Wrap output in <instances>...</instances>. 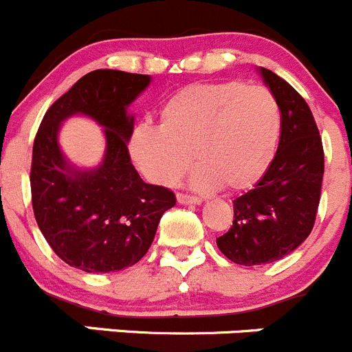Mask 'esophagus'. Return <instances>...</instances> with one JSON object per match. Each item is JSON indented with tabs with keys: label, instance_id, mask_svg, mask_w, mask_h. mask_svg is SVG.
Returning a JSON list of instances; mask_svg holds the SVG:
<instances>
[{
	"label": "esophagus",
	"instance_id": "obj_1",
	"mask_svg": "<svg viewBox=\"0 0 352 352\" xmlns=\"http://www.w3.org/2000/svg\"><path fill=\"white\" fill-rule=\"evenodd\" d=\"M177 201L181 205H200L201 198L200 197H193V195H186V193H177L176 195Z\"/></svg>",
	"mask_w": 352,
	"mask_h": 352
}]
</instances>
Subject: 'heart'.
<instances>
[{
	"label": "heart",
	"instance_id": "heart-1",
	"mask_svg": "<svg viewBox=\"0 0 352 352\" xmlns=\"http://www.w3.org/2000/svg\"><path fill=\"white\" fill-rule=\"evenodd\" d=\"M280 131V106L267 87L238 80L195 83L166 99L159 126L135 128L128 147L151 183L171 186L195 159V186L239 193L269 171Z\"/></svg>",
	"mask_w": 352,
	"mask_h": 352
}]
</instances>
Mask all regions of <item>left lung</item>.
I'll list each match as a JSON object with an SVG mask.
<instances>
[{
  "mask_svg": "<svg viewBox=\"0 0 352 352\" xmlns=\"http://www.w3.org/2000/svg\"><path fill=\"white\" fill-rule=\"evenodd\" d=\"M258 72L283 113L279 147L265 176L232 201L231 229L217 238L219 250L246 267L284 258L308 238L325 169L322 137L306 100L274 72Z\"/></svg>",
  "mask_w": 352,
  "mask_h": 352,
  "instance_id": "1",
  "label": "left lung"
}]
</instances>
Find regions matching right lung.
I'll list each match as a JSON object with an SVG mask.
<instances>
[{"label":"right lung","mask_w":352,"mask_h":352,"mask_svg":"<svg viewBox=\"0 0 352 352\" xmlns=\"http://www.w3.org/2000/svg\"><path fill=\"white\" fill-rule=\"evenodd\" d=\"M148 75L96 69L83 75L44 114L30 166L32 208L53 252L83 272H116L151 248L162 214L175 207L169 188L144 183L128 154L133 116L126 107ZM85 113L104 126L107 154L90 172L72 168L57 145L58 124Z\"/></svg>","instance_id":"add662e5"}]
</instances>
